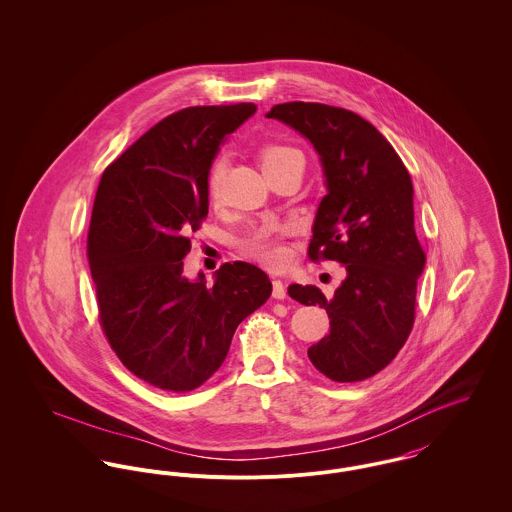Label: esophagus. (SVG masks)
<instances>
[{"label":"esophagus","mask_w":512,"mask_h":512,"mask_svg":"<svg viewBox=\"0 0 512 512\" xmlns=\"http://www.w3.org/2000/svg\"><path fill=\"white\" fill-rule=\"evenodd\" d=\"M272 295L273 299H277V301H281V299L287 297V287H285V283H283L281 279H273Z\"/></svg>","instance_id":"1"}]
</instances>
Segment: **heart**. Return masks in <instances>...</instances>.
<instances>
[{
	"label": "heart",
	"mask_w": 512,
	"mask_h": 512,
	"mask_svg": "<svg viewBox=\"0 0 512 512\" xmlns=\"http://www.w3.org/2000/svg\"><path fill=\"white\" fill-rule=\"evenodd\" d=\"M295 157H301V155L293 147L275 145L273 143V145L262 147V151H260V165H262L264 172H270L275 167H279L285 161L295 159ZM225 169H227V161H225L223 155L215 157L211 161V165H209V171H207V194H209L211 200H217L219 194H221ZM281 235H283V229H279V227H273V225L258 227L246 239L242 240V250L250 258H254V260H258V262H262L266 266L277 268V266L285 264V260H287V250L279 242Z\"/></svg>",
	"instance_id": "obj_1"
}]
</instances>
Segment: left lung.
<instances>
[{"label":"left lung","mask_w":512,"mask_h":512,"mask_svg":"<svg viewBox=\"0 0 512 512\" xmlns=\"http://www.w3.org/2000/svg\"><path fill=\"white\" fill-rule=\"evenodd\" d=\"M266 116L303 134L320 155L328 194L308 258L345 270L332 299L314 285L287 289L330 318V334L308 347V359L334 382L365 380L398 355L415 320L425 252L413 225L411 176L388 139L351 110L295 101L275 104Z\"/></svg>","instance_id":"left-lung-1"}]
</instances>
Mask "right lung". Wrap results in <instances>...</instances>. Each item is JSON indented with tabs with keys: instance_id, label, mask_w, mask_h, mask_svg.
<instances>
[{
	"instance_id": "1",
	"label": "right lung",
	"mask_w": 512,
	"mask_h": 512,
	"mask_svg": "<svg viewBox=\"0 0 512 512\" xmlns=\"http://www.w3.org/2000/svg\"><path fill=\"white\" fill-rule=\"evenodd\" d=\"M256 104L190 106L155 124L101 176L87 235L99 322L122 365L190 392L225 361L240 322L272 295L260 268L223 264L213 285L182 275L190 231L207 217V171Z\"/></svg>"
}]
</instances>
